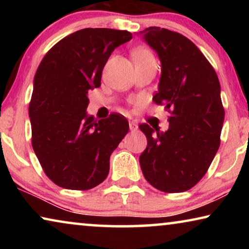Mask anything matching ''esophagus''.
<instances>
[{
	"label": "esophagus",
	"mask_w": 249,
	"mask_h": 249,
	"mask_svg": "<svg viewBox=\"0 0 249 249\" xmlns=\"http://www.w3.org/2000/svg\"><path fill=\"white\" fill-rule=\"evenodd\" d=\"M129 129H130V131H137V129H138V124H136V122L131 121L130 124H129Z\"/></svg>",
	"instance_id": "esophagus-1"
}]
</instances>
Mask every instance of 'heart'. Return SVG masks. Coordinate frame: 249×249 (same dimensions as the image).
I'll return each instance as SVG.
<instances>
[{
	"label": "heart",
	"mask_w": 249,
	"mask_h": 249,
	"mask_svg": "<svg viewBox=\"0 0 249 249\" xmlns=\"http://www.w3.org/2000/svg\"><path fill=\"white\" fill-rule=\"evenodd\" d=\"M132 59H134L135 62H138V61L154 59V56H153V54L149 50L145 49V47H138V49H136L132 52Z\"/></svg>",
	"instance_id": "1"
}]
</instances>
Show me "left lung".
Returning a JSON list of instances; mask_svg holds the SVG:
<instances>
[{
	"mask_svg": "<svg viewBox=\"0 0 249 249\" xmlns=\"http://www.w3.org/2000/svg\"><path fill=\"white\" fill-rule=\"evenodd\" d=\"M161 61L154 103L170 112L169 129L139 125L147 138L139 156L145 179L164 193H182L196 185L220 146L224 120L219 78L192 40L160 27L139 33Z\"/></svg>",
	"mask_w": 249,
	"mask_h": 249,
	"instance_id": "1",
	"label": "left lung"
}]
</instances>
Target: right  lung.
Masks as SVG:
<instances>
[{"label":"right lung","mask_w":249,"mask_h":249,"mask_svg":"<svg viewBox=\"0 0 249 249\" xmlns=\"http://www.w3.org/2000/svg\"><path fill=\"white\" fill-rule=\"evenodd\" d=\"M131 38L127 30L80 29L57 42L36 71L32 145L45 175L62 188L87 190L103 182L112 152L127 135L124 115L97 121L86 110L88 91L101 86L111 53Z\"/></svg>","instance_id":"1"}]
</instances>
